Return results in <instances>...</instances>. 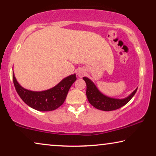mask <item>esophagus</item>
Here are the masks:
<instances>
[{"instance_id":"34e87169","label":"esophagus","mask_w":156,"mask_h":156,"mask_svg":"<svg viewBox=\"0 0 156 156\" xmlns=\"http://www.w3.org/2000/svg\"><path fill=\"white\" fill-rule=\"evenodd\" d=\"M76 74H77V75L80 76V77H82V76L84 75L85 71L83 69H79Z\"/></svg>"}]
</instances>
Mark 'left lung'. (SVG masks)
<instances>
[{"label":"left lung","mask_w":156,"mask_h":156,"mask_svg":"<svg viewBox=\"0 0 156 156\" xmlns=\"http://www.w3.org/2000/svg\"><path fill=\"white\" fill-rule=\"evenodd\" d=\"M83 80L85 81L87 84L86 94L89 103L97 109L105 111V112L118 109L126 105L132 99L138 89H136L129 97L125 99H114V98L106 97L100 92L95 84L89 78L83 77Z\"/></svg>","instance_id":"obj_1"}]
</instances>
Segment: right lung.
<instances>
[{
	"instance_id": "1",
	"label": "right lung",
	"mask_w": 156,
	"mask_h": 156,
	"mask_svg": "<svg viewBox=\"0 0 156 156\" xmlns=\"http://www.w3.org/2000/svg\"><path fill=\"white\" fill-rule=\"evenodd\" d=\"M76 80V74H72L63 79L53 88L42 91H33L21 87L12 73V80L17 93L27 105L40 112L52 111L62 105L69 89Z\"/></svg>"
}]
</instances>
